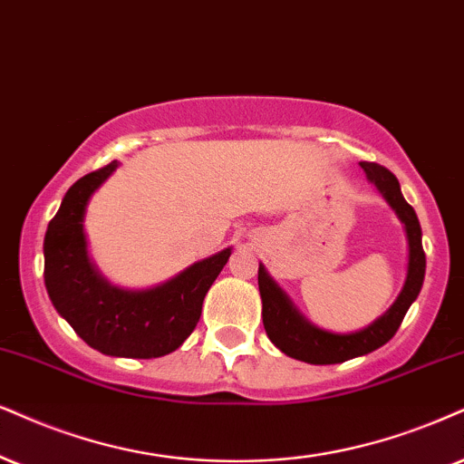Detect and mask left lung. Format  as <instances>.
<instances>
[{
	"label": "left lung",
	"mask_w": 464,
	"mask_h": 464,
	"mask_svg": "<svg viewBox=\"0 0 464 464\" xmlns=\"http://www.w3.org/2000/svg\"><path fill=\"white\" fill-rule=\"evenodd\" d=\"M368 176V180L381 193L382 199L392 206V210L402 223L407 234L409 260L407 277H404L402 290L392 303L390 310L379 316L368 327L351 331V334H334V331L320 329L310 323L299 307L290 301V296L279 288V284L266 273L265 265L258 268V288L262 299V323H265L268 340L288 357L314 365L342 363L348 359L362 357L392 340L407 316L409 307L420 295L426 276V256L421 247V227L413 206L407 204L400 182L390 169L379 163H359Z\"/></svg>",
	"instance_id": "1"
}]
</instances>
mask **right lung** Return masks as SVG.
Returning a JSON list of instances; mask_svg holds the SVG:
<instances>
[{"label":"right lung","instance_id":"obj_1","mask_svg":"<svg viewBox=\"0 0 464 464\" xmlns=\"http://www.w3.org/2000/svg\"><path fill=\"white\" fill-rule=\"evenodd\" d=\"M118 165L111 161L66 191L44 234V285L57 314L88 346L111 357H163L196 329L204 296L226 266L232 247L152 288H122L102 277L90 258L85 213L90 198Z\"/></svg>","mask_w":464,"mask_h":464}]
</instances>
